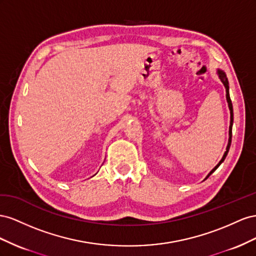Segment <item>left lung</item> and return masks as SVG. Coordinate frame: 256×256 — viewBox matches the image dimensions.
<instances>
[{"label": "left lung", "instance_id": "8db88e82", "mask_svg": "<svg viewBox=\"0 0 256 256\" xmlns=\"http://www.w3.org/2000/svg\"><path fill=\"white\" fill-rule=\"evenodd\" d=\"M218 77H220V79H221V82H223V84L225 86V89H226V100H228V107H230V140H228V147H226V151H225V153H224V156H223V158H221V160L220 162H218V164L214 167V168L211 170L210 172H209V174L207 176V178L210 176L211 174H212L218 166L221 165V163L223 162V160H225V158H226V156H228V150H230V142H232V121H234V114H232V100H230V86H228V77H226V75H225V72H223L222 70H218ZM206 178V179H207Z\"/></svg>", "mask_w": 256, "mask_h": 256}]
</instances>
